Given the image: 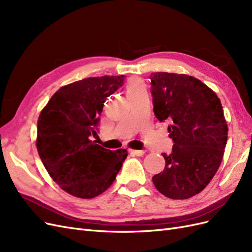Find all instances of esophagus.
<instances>
[{"mask_svg":"<svg viewBox=\"0 0 252 252\" xmlns=\"http://www.w3.org/2000/svg\"><path fill=\"white\" fill-rule=\"evenodd\" d=\"M129 151H130V154L132 156H135V157H142L145 154L144 150H129Z\"/></svg>","mask_w":252,"mask_h":252,"instance_id":"obj_1","label":"esophagus"}]
</instances>
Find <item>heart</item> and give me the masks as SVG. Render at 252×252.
Masks as SVG:
<instances>
[{
  "mask_svg": "<svg viewBox=\"0 0 252 252\" xmlns=\"http://www.w3.org/2000/svg\"><path fill=\"white\" fill-rule=\"evenodd\" d=\"M126 93H127L128 97H131L134 95H138L140 94L146 93L143 81H141L140 79H136V78H132L129 80L127 82V85H126Z\"/></svg>",
  "mask_w": 252,
  "mask_h": 252,
  "instance_id": "heart-1",
  "label": "heart"
}]
</instances>
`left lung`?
I'll return each mask as SVG.
<instances>
[{"label": "left lung", "mask_w": 252, "mask_h": 252, "mask_svg": "<svg viewBox=\"0 0 252 252\" xmlns=\"http://www.w3.org/2000/svg\"><path fill=\"white\" fill-rule=\"evenodd\" d=\"M151 95L156 118L168 120L170 155L154 175L156 188L172 200L189 199L208 185L224 156L228 128L216 93L186 74L152 72Z\"/></svg>", "instance_id": "1"}]
</instances>
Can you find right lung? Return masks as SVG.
Wrapping results in <instances>:
<instances>
[{
	"instance_id": "1",
	"label": "right lung",
	"mask_w": 252,
	"mask_h": 252,
	"mask_svg": "<svg viewBox=\"0 0 252 252\" xmlns=\"http://www.w3.org/2000/svg\"><path fill=\"white\" fill-rule=\"evenodd\" d=\"M125 75L88 78L60 88L37 121L36 148L52 180L66 192L93 199L116 180L126 149H105L90 136L98 131L107 97L123 86Z\"/></svg>"
}]
</instances>
